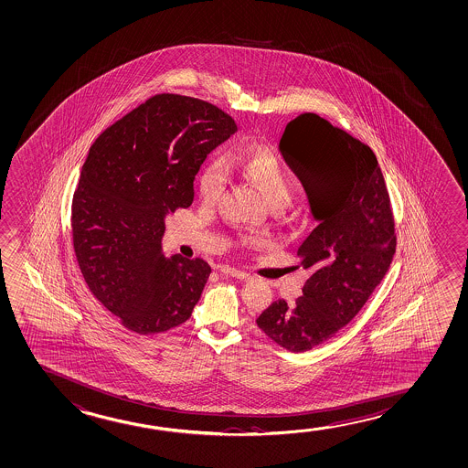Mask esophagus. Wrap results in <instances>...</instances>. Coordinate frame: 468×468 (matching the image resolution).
<instances>
[{
	"mask_svg": "<svg viewBox=\"0 0 468 468\" xmlns=\"http://www.w3.org/2000/svg\"><path fill=\"white\" fill-rule=\"evenodd\" d=\"M219 271L232 278H238V280H250L251 276L247 271L238 270V268H232V266H219Z\"/></svg>",
	"mask_w": 468,
	"mask_h": 468,
	"instance_id": "obj_1",
	"label": "esophagus"
}]
</instances>
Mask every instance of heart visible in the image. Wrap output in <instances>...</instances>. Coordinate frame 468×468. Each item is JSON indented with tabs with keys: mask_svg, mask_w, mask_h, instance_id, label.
Listing matches in <instances>:
<instances>
[{
	"mask_svg": "<svg viewBox=\"0 0 468 468\" xmlns=\"http://www.w3.org/2000/svg\"><path fill=\"white\" fill-rule=\"evenodd\" d=\"M226 165L229 169H238L245 177H249L271 207H284L291 200L293 192L292 175L278 160L276 154L265 148H250L239 156H230L226 165L221 160L211 161L207 165L198 182L203 202L213 205L223 196L229 179ZM257 242H260V239L253 236L242 239L244 245Z\"/></svg>",
	"mask_w": 468,
	"mask_h": 468,
	"instance_id": "heart-1",
	"label": "heart"
}]
</instances>
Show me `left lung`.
<instances>
[{"mask_svg": "<svg viewBox=\"0 0 468 468\" xmlns=\"http://www.w3.org/2000/svg\"><path fill=\"white\" fill-rule=\"evenodd\" d=\"M280 150L318 221L297 255L312 271L303 295L276 300L257 318L281 347L305 352L354 320L396 253L391 198L368 145L314 112L286 126Z\"/></svg>", "mask_w": 468, "mask_h": 468, "instance_id": "left-lung-1", "label": "left lung"}]
</instances>
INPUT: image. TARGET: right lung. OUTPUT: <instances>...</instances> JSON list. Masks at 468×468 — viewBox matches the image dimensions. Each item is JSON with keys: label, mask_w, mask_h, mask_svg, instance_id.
I'll return each mask as SVG.
<instances>
[{"label": "right lung", "mask_w": 468, "mask_h": 468, "mask_svg": "<svg viewBox=\"0 0 468 468\" xmlns=\"http://www.w3.org/2000/svg\"><path fill=\"white\" fill-rule=\"evenodd\" d=\"M236 131L208 101L160 93L93 142L72 198V244L93 297L124 328L165 333L194 312L211 268L165 259V218L192 205L207 154Z\"/></svg>", "instance_id": "right-lung-1"}]
</instances>
